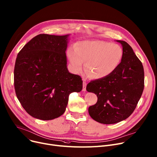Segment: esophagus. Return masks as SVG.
<instances>
[{
  "mask_svg": "<svg viewBox=\"0 0 157 157\" xmlns=\"http://www.w3.org/2000/svg\"><path fill=\"white\" fill-rule=\"evenodd\" d=\"M86 82L85 81H83V85H82V91H86Z\"/></svg>",
  "mask_w": 157,
  "mask_h": 157,
  "instance_id": "1",
  "label": "esophagus"
}]
</instances>
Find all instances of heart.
I'll list each match as a JSON object with an SVG mask.
<instances>
[{
	"instance_id": "obj_1",
	"label": "heart",
	"mask_w": 157,
	"mask_h": 157,
	"mask_svg": "<svg viewBox=\"0 0 157 157\" xmlns=\"http://www.w3.org/2000/svg\"><path fill=\"white\" fill-rule=\"evenodd\" d=\"M73 69L79 72L85 68L93 79H103L117 69L122 62L124 52L118 44L103 40H85L78 42L75 48L67 51Z\"/></svg>"
}]
</instances>
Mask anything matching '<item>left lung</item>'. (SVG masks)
<instances>
[{
    "instance_id": "1",
    "label": "left lung",
    "mask_w": 157,
    "mask_h": 157,
    "mask_svg": "<svg viewBox=\"0 0 157 157\" xmlns=\"http://www.w3.org/2000/svg\"><path fill=\"white\" fill-rule=\"evenodd\" d=\"M121 44L124 56L120 65L110 76L90 81L86 90L97 95L96 104L88 108L91 117L104 124L119 122L135 110L144 89L141 62L126 41Z\"/></svg>"
}]
</instances>
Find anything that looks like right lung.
Segmentation results:
<instances>
[{"instance_id":"obj_1","label":"right lung","mask_w":157,"mask_h":157,"mask_svg":"<svg viewBox=\"0 0 157 157\" xmlns=\"http://www.w3.org/2000/svg\"><path fill=\"white\" fill-rule=\"evenodd\" d=\"M69 35L40 34L17 56L14 84L17 99L31 116L48 121L62 116L69 96L79 92L82 81L67 68Z\"/></svg>"}]
</instances>
